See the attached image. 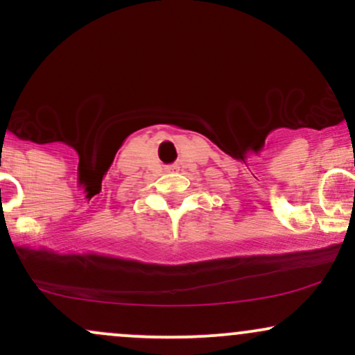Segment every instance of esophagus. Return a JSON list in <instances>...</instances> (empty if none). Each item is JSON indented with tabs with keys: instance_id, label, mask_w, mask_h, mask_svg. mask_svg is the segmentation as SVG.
I'll return each mask as SVG.
<instances>
[{
	"instance_id": "obj_1",
	"label": "esophagus",
	"mask_w": 355,
	"mask_h": 355,
	"mask_svg": "<svg viewBox=\"0 0 355 355\" xmlns=\"http://www.w3.org/2000/svg\"><path fill=\"white\" fill-rule=\"evenodd\" d=\"M170 170H173V166H172V168H170Z\"/></svg>"
}]
</instances>
